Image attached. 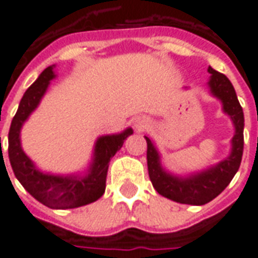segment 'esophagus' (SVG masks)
<instances>
[{
  "mask_svg": "<svg viewBox=\"0 0 258 258\" xmlns=\"http://www.w3.org/2000/svg\"><path fill=\"white\" fill-rule=\"evenodd\" d=\"M133 125H134V128L137 130V131H144V130L149 127V120L146 117H144V116H140V117L134 118Z\"/></svg>",
  "mask_w": 258,
  "mask_h": 258,
  "instance_id": "obj_1",
  "label": "esophagus"
}]
</instances>
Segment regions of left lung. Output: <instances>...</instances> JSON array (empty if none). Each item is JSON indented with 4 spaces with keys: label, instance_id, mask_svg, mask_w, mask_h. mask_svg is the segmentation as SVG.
<instances>
[{
    "label": "left lung",
    "instance_id": "obj_1",
    "mask_svg": "<svg viewBox=\"0 0 258 258\" xmlns=\"http://www.w3.org/2000/svg\"><path fill=\"white\" fill-rule=\"evenodd\" d=\"M207 72L210 73V79L207 81L210 94L221 101L222 110L232 120L235 128L228 157L198 173L177 175L163 167L162 157L153 141L145 137L148 144V171L153 188L164 198L182 205L202 206L217 198L232 181L243 155L244 117L235 88L225 74L218 73L210 66Z\"/></svg>",
    "mask_w": 258,
    "mask_h": 258
}]
</instances>
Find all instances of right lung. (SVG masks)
I'll list each match as a JSON object with an SVG mask.
<instances>
[{
  "label": "right lung",
  "instance_id": "obj_1",
  "mask_svg": "<svg viewBox=\"0 0 258 258\" xmlns=\"http://www.w3.org/2000/svg\"><path fill=\"white\" fill-rule=\"evenodd\" d=\"M53 69L55 64L48 66L22 98L9 128L8 155L15 177L34 199L49 209L64 210L90 205L105 194L109 162L134 131L128 127L118 134L99 137L94 145L90 166L84 173L58 175L38 170L22 149L20 131L26 120L40 105L51 80L56 77Z\"/></svg>",
  "mask_w": 258,
  "mask_h": 258
}]
</instances>
